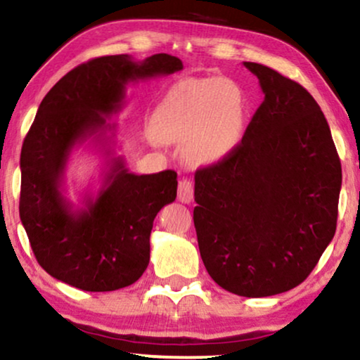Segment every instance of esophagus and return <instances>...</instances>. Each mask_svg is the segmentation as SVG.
<instances>
[{
    "label": "esophagus",
    "mask_w": 360,
    "mask_h": 360,
    "mask_svg": "<svg viewBox=\"0 0 360 360\" xmlns=\"http://www.w3.org/2000/svg\"><path fill=\"white\" fill-rule=\"evenodd\" d=\"M177 199L184 204H191L194 199V186L189 179H183L177 188Z\"/></svg>",
    "instance_id": "34e87169"
}]
</instances>
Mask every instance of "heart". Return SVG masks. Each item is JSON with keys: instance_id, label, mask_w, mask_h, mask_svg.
Segmentation results:
<instances>
[{"instance_id": "1", "label": "heart", "mask_w": 360, "mask_h": 360, "mask_svg": "<svg viewBox=\"0 0 360 360\" xmlns=\"http://www.w3.org/2000/svg\"><path fill=\"white\" fill-rule=\"evenodd\" d=\"M245 97L225 77L181 80L162 95L151 117L160 141L183 143L194 162L222 160L242 140Z\"/></svg>"}]
</instances>
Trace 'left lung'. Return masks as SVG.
Listing matches in <instances>:
<instances>
[{
	"instance_id": "8db88e82",
	"label": "left lung",
	"mask_w": 360,
	"mask_h": 360,
	"mask_svg": "<svg viewBox=\"0 0 360 360\" xmlns=\"http://www.w3.org/2000/svg\"><path fill=\"white\" fill-rule=\"evenodd\" d=\"M243 65L265 98L240 145L195 172L194 225L215 283L263 298L303 283L333 240L342 171L308 90L266 65Z\"/></svg>"
}]
</instances>
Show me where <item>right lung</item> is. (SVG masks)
Here are the masks:
<instances>
[{"instance_id":"1","label":"right lung","mask_w":360,"mask_h":360,"mask_svg":"<svg viewBox=\"0 0 360 360\" xmlns=\"http://www.w3.org/2000/svg\"><path fill=\"white\" fill-rule=\"evenodd\" d=\"M183 62L169 54L135 60L128 54L97 57L72 69L37 108L21 150L19 217L36 260L56 280L84 291L130 286L150 263L153 220L174 202L177 174L130 172L115 156L117 123L127 85L171 75ZM89 141L105 156L103 184L75 208L63 194L71 151Z\"/></svg>"}]
</instances>
